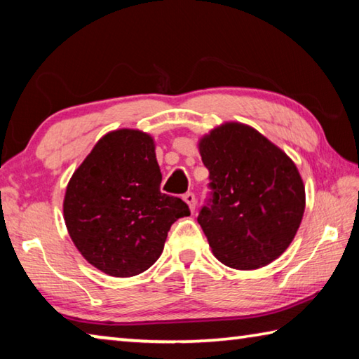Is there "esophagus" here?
I'll return each instance as SVG.
<instances>
[{"mask_svg":"<svg viewBox=\"0 0 359 359\" xmlns=\"http://www.w3.org/2000/svg\"><path fill=\"white\" fill-rule=\"evenodd\" d=\"M184 201L188 204V208L193 212L194 208H196V198H194L193 193H185L184 194Z\"/></svg>","mask_w":359,"mask_h":359,"instance_id":"34e87169","label":"esophagus"}]
</instances>
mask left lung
<instances>
[{
	"label": "left lung",
	"instance_id": "8db88e82",
	"mask_svg": "<svg viewBox=\"0 0 359 359\" xmlns=\"http://www.w3.org/2000/svg\"><path fill=\"white\" fill-rule=\"evenodd\" d=\"M212 198L198 215L212 253L224 266L250 271L287 250L306 209L293 160L244 123L228 121L199 139Z\"/></svg>",
	"mask_w": 359,
	"mask_h": 359
}]
</instances>
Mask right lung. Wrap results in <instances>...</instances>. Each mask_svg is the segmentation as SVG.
I'll return each instance as SVG.
<instances>
[{"label": "right lung", "mask_w": 359, "mask_h": 359, "mask_svg": "<svg viewBox=\"0 0 359 359\" xmlns=\"http://www.w3.org/2000/svg\"><path fill=\"white\" fill-rule=\"evenodd\" d=\"M160 184L147 133L121 128L96 142L72 174L63 201L66 228L90 264L107 276L133 277L160 258L171 224L190 215Z\"/></svg>", "instance_id": "right-lung-1"}]
</instances>
